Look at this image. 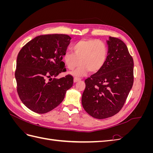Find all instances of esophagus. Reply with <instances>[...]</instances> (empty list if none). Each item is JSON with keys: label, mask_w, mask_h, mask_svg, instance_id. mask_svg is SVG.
Wrapping results in <instances>:
<instances>
[{"label": "esophagus", "mask_w": 153, "mask_h": 153, "mask_svg": "<svg viewBox=\"0 0 153 153\" xmlns=\"http://www.w3.org/2000/svg\"><path fill=\"white\" fill-rule=\"evenodd\" d=\"M80 80H81V78H74V82H75V83L79 82Z\"/></svg>", "instance_id": "1"}]
</instances>
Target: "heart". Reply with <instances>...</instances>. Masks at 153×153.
I'll return each instance as SVG.
<instances>
[{
    "instance_id": "heart-1",
    "label": "heart",
    "mask_w": 153,
    "mask_h": 153,
    "mask_svg": "<svg viewBox=\"0 0 153 153\" xmlns=\"http://www.w3.org/2000/svg\"><path fill=\"white\" fill-rule=\"evenodd\" d=\"M72 49L73 53L67 52L64 54L63 61L70 70L81 64L71 73L75 76H84L89 71L92 73L98 72L108 58L107 46L100 40L81 39L73 45Z\"/></svg>"
}]
</instances>
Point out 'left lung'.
Segmentation results:
<instances>
[{
  "label": "left lung",
  "instance_id": "left-lung-1",
  "mask_svg": "<svg viewBox=\"0 0 153 153\" xmlns=\"http://www.w3.org/2000/svg\"><path fill=\"white\" fill-rule=\"evenodd\" d=\"M108 58L100 71L85 80L82 104L88 114L102 119L117 114L133 84V59L123 41L109 37Z\"/></svg>",
  "mask_w": 153,
  "mask_h": 153
}]
</instances>
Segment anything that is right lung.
<instances>
[{
  "mask_svg": "<svg viewBox=\"0 0 153 153\" xmlns=\"http://www.w3.org/2000/svg\"><path fill=\"white\" fill-rule=\"evenodd\" d=\"M71 39L66 34L38 36L18 53L17 92L22 102L33 112L45 114L56 108L73 86L71 75L55 78L66 70L62 60Z\"/></svg>",
  "mask_w": 153,
  "mask_h": 153,
  "instance_id": "obj_1",
  "label": "right lung"
}]
</instances>
